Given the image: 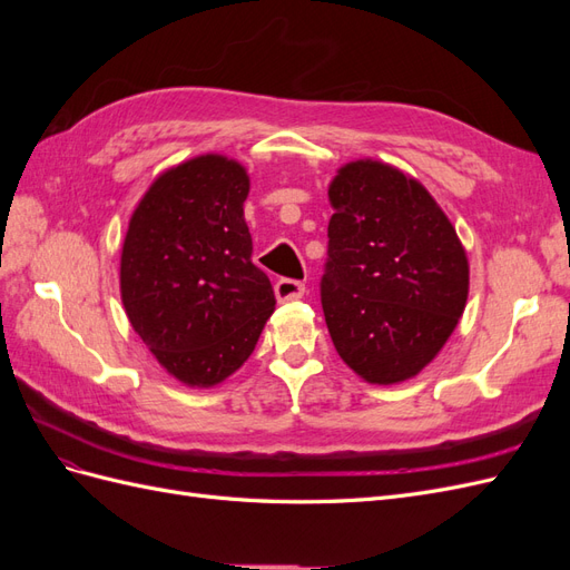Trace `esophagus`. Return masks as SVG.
<instances>
[{
  "instance_id": "obj_1",
  "label": "esophagus",
  "mask_w": 570,
  "mask_h": 570,
  "mask_svg": "<svg viewBox=\"0 0 570 570\" xmlns=\"http://www.w3.org/2000/svg\"><path fill=\"white\" fill-rule=\"evenodd\" d=\"M306 292V285L302 281H292V278H281L278 283H275V297H278L281 302H287V299H299L304 297Z\"/></svg>"
}]
</instances>
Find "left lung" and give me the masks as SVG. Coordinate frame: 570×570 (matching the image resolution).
Listing matches in <instances>:
<instances>
[{
	"mask_svg": "<svg viewBox=\"0 0 570 570\" xmlns=\"http://www.w3.org/2000/svg\"><path fill=\"white\" fill-rule=\"evenodd\" d=\"M327 199V331L344 364L368 383H402L435 358L456 327L469 297V258L428 189L387 164L340 168Z\"/></svg>",
	"mask_w": 570,
	"mask_h": 570,
	"instance_id": "1",
	"label": "left lung"
}]
</instances>
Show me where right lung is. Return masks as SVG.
Listing matches in <instances>:
<instances>
[{"label": "right lung", "instance_id": "add662e5", "mask_svg": "<svg viewBox=\"0 0 570 570\" xmlns=\"http://www.w3.org/2000/svg\"><path fill=\"white\" fill-rule=\"evenodd\" d=\"M245 168L206 154L166 170L137 206L120 254L126 314L159 364L212 387L252 356L275 295L252 264Z\"/></svg>", "mask_w": 570, "mask_h": 570}]
</instances>
